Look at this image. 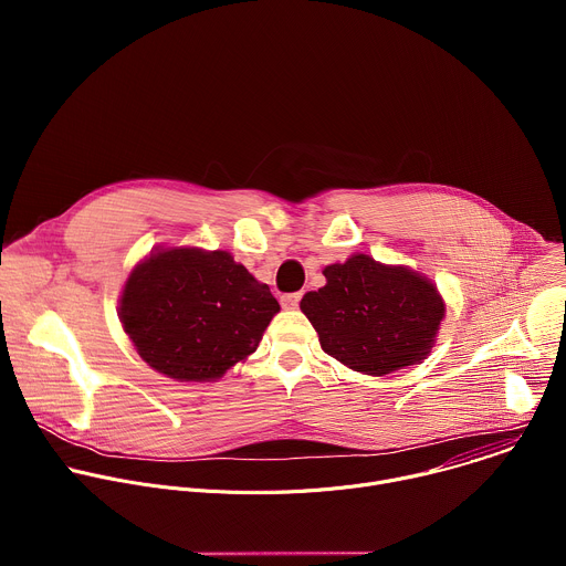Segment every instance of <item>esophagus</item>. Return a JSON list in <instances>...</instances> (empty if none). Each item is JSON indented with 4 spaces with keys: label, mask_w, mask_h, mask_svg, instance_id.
<instances>
[{
    "label": "esophagus",
    "mask_w": 566,
    "mask_h": 566,
    "mask_svg": "<svg viewBox=\"0 0 566 566\" xmlns=\"http://www.w3.org/2000/svg\"><path fill=\"white\" fill-rule=\"evenodd\" d=\"M300 300H302V293H286V295H282V306L286 311H293V308H297Z\"/></svg>",
    "instance_id": "obj_1"
}]
</instances>
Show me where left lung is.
Instances as JSON below:
<instances>
[{
	"label": "left lung",
	"mask_w": 566,
	"mask_h": 566,
	"mask_svg": "<svg viewBox=\"0 0 566 566\" xmlns=\"http://www.w3.org/2000/svg\"><path fill=\"white\" fill-rule=\"evenodd\" d=\"M327 284L304 293L300 308L319 347L345 367L385 376L423 363L446 317L437 284L423 273L365 253L322 271Z\"/></svg>",
	"instance_id": "left-lung-1"
}]
</instances>
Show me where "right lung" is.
Returning <instances> with one entry per match:
<instances>
[{
	"label": "right lung",
	"mask_w": 566,
	"mask_h": 566,
	"mask_svg": "<svg viewBox=\"0 0 566 566\" xmlns=\"http://www.w3.org/2000/svg\"><path fill=\"white\" fill-rule=\"evenodd\" d=\"M280 311L228 251L156 247L127 275L118 317L136 354L179 382H212L260 345Z\"/></svg>",
	"instance_id": "add662e5"
}]
</instances>
